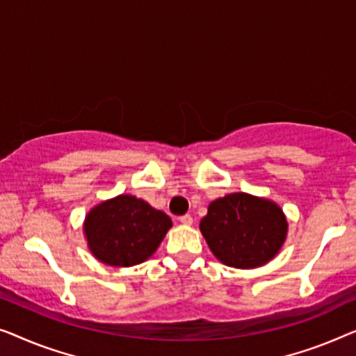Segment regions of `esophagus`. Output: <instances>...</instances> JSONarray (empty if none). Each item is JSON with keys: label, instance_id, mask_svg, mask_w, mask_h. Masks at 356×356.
I'll return each mask as SVG.
<instances>
[{"label": "esophagus", "instance_id": "esophagus-1", "mask_svg": "<svg viewBox=\"0 0 356 356\" xmlns=\"http://www.w3.org/2000/svg\"><path fill=\"white\" fill-rule=\"evenodd\" d=\"M179 221L182 222V224H185V226H190V224L193 222V218L190 216V214H184V216L179 218Z\"/></svg>", "mask_w": 356, "mask_h": 356}]
</instances>
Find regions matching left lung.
I'll return each instance as SVG.
<instances>
[{"instance_id":"1","label":"left lung","mask_w":356,"mask_h":356,"mask_svg":"<svg viewBox=\"0 0 356 356\" xmlns=\"http://www.w3.org/2000/svg\"><path fill=\"white\" fill-rule=\"evenodd\" d=\"M200 230L219 261L232 268L261 266L282 247L287 221L276 203L248 193L214 200Z\"/></svg>"}]
</instances>
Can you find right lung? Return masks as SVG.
Returning a JSON list of instances; mask_svg holds the SVG:
<instances>
[{
	"label": "right lung",
	"instance_id": "right-lung-1",
	"mask_svg": "<svg viewBox=\"0 0 356 356\" xmlns=\"http://www.w3.org/2000/svg\"><path fill=\"white\" fill-rule=\"evenodd\" d=\"M171 226L168 214L132 195H119L93 208L83 230L88 248L99 261L134 266L152 257Z\"/></svg>",
	"mask_w": 356,
	"mask_h": 356
}]
</instances>
